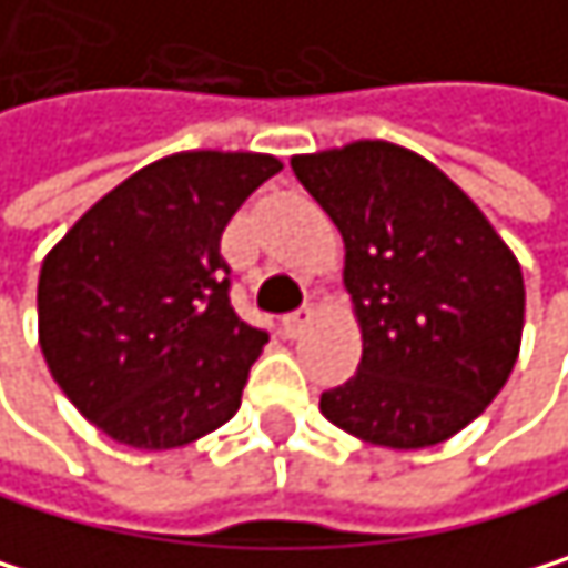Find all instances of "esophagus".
<instances>
[{"label": "esophagus", "mask_w": 568, "mask_h": 568, "mask_svg": "<svg viewBox=\"0 0 568 568\" xmlns=\"http://www.w3.org/2000/svg\"><path fill=\"white\" fill-rule=\"evenodd\" d=\"M284 332L291 335V338H297V335H304L311 325H315V307H301V311H294V315H284Z\"/></svg>", "instance_id": "obj_1"}]
</instances>
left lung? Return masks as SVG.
<instances>
[{"instance_id":"obj_1","label":"left lung","mask_w":568,"mask_h":568,"mask_svg":"<svg viewBox=\"0 0 568 568\" xmlns=\"http://www.w3.org/2000/svg\"><path fill=\"white\" fill-rule=\"evenodd\" d=\"M345 243L358 373L322 393L338 430L389 450L450 440L508 383L525 325L518 257L470 195L393 141L294 155Z\"/></svg>"}]
</instances>
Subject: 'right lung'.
<instances>
[{
    "label": "right lung",
    "instance_id": "right-lung-1",
    "mask_svg": "<svg viewBox=\"0 0 568 568\" xmlns=\"http://www.w3.org/2000/svg\"><path fill=\"white\" fill-rule=\"evenodd\" d=\"M281 169L261 152L165 155L101 195L47 253L43 358L111 440L175 450L240 409L267 332L233 311L220 236Z\"/></svg>",
    "mask_w": 568,
    "mask_h": 568
}]
</instances>
